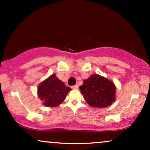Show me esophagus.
Returning a JSON list of instances; mask_svg holds the SVG:
<instances>
[{"instance_id":"34e87169","label":"esophagus","mask_w":150,"mask_h":150,"mask_svg":"<svg viewBox=\"0 0 150 150\" xmlns=\"http://www.w3.org/2000/svg\"><path fill=\"white\" fill-rule=\"evenodd\" d=\"M78 85H73V86H72L71 87V88L73 89H78Z\"/></svg>"}]
</instances>
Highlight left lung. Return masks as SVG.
Listing matches in <instances>:
<instances>
[{"label":"left lung","mask_w":150,"mask_h":150,"mask_svg":"<svg viewBox=\"0 0 150 150\" xmlns=\"http://www.w3.org/2000/svg\"><path fill=\"white\" fill-rule=\"evenodd\" d=\"M80 89L87 104L93 107H108L115 100L114 84L97 74L84 80Z\"/></svg>","instance_id":"obj_1"}]
</instances>
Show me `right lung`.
<instances>
[{"mask_svg": "<svg viewBox=\"0 0 150 150\" xmlns=\"http://www.w3.org/2000/svg\"><path fill=\"white\" fill-rule=\"evenodd\" d=\"M71 90L58 80L55 74L42 82L38 87V96L47 107H55L61 104Z\"/></svg>", "mask_w": 150, "mask_h": 150, "instance_id": "add662e5", "label": "right lung"}]
</instances>
